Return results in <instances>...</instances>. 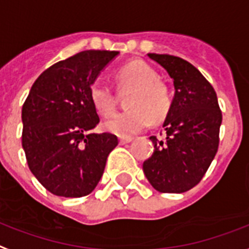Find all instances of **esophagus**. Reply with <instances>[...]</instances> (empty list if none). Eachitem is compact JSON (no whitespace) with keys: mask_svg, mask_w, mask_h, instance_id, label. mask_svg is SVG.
Segmentation results:
<instances>
[{"mask_svg":"<svg viewBox=\"0 0 249 249\" xmlns=\"http://www.w3.org/2000/svg\"><path fill=\"white\" fill-rule=\"evenodd\" d=\"M132 142V138L128 136V138H119V144H127V142Z\"/></svg>","mask_w":249,"mask_h":249,"instance_id":"34e87169","label":"esophagus"}]
</instances>
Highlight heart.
I'll use <instances>...</instances> for the list:
<instances>
[{
  "label": "heart",
  "mask_w": 249,
  "mask_h": 249,
  "mask_svg": "<svg viewBox=\"0 0 249 249\" xmlns=\"http://www.w3.org/2000/svg\"><path fill=\"white\" fill-rule=\"evenodd\" d=\"M121 89H134L128 100L131 110L115 113L104 122V128L117 136L128 138L144 130L151 121L161 122L170 110L171 100L166 86L157 80V72L142 61H132L117 71ZM89 98L98 114H111L115 109V94L103 82H94Z\"/></svg>",
  "instance_id": "obj_1"
}]
</instances>
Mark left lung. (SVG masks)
<instances>
[{
	"instance_id": "left-lung-1",
	"label": "left lung",
	"mask_w": 249,
	"mask_h": 249,
	"mask_svg": "<svg viewBox=\"0 0 249 249\" xmlns=\"http://www.w3.org/2000/svg\"><path fill=\"white\" fill-rule=\"evenodd\" d=\"M148 57L167 71L175 94L163 122V138L151 136L153 155L142 170L153 188L182 194L197 184L214 159L222 113L214 88L190 62L169 54Z\"/></svg>"
}]
</instances>
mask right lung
Returning <instances> with one entry per match:
<instances>
[{
    "label": "right lung",
    "mask_w": 249,
    "mask_h": 249,
    "mask_svg": "<svg viewBox=\"0 0 249 249\" xmlns=\"http://www.w3.org/2000/svg\"><path fill=\"white\" fill-rule=\"evenodd\" d=\"M118 52L86 51L42 72L22 107V145L32 174L62 197L96 188L107 156L118 145L109 132L90 134L100 122L89 88Z\"/></svg>",
    "instance_id": "right-lung-1"
}]
</instances>
